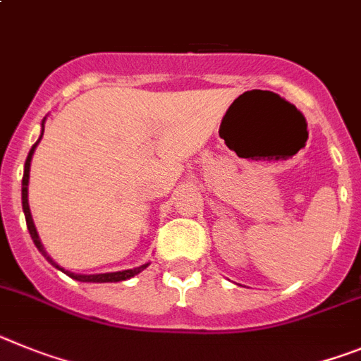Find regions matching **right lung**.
I'll list each match as a JSON object with an SVG mask.
<instances>
[{
	"label": "right lung",
	"mask_w": 361,
	"mask_h": 361,
	"mask_svg": "<svg viewBox=\"0 0 361 361\" xmlns=\"http://www.w3.org/2000/svg\"><path fill=\"white\" fill-rule=\"evenodd\" d=\"M43 130H45V120L42 121V136H43ZM42 136H39V140H42ZM39 140H37V142L34 143L32 149H30V152H29V156H27V161H25V171H23V181H21V203H23L25 219H27V227H29L30 238H32L34 245L37 247V250H39V252H42V255L45 256V258L49 259V262L52 263V265H54L56 269H59V271H63L65 274L71 276L72 280H78V281H92V283H109V281H123V280H128V278H133V276H136L137 272H142L143 269L149 267V263H145V265H142V267L127 269V271H118V272H105V274H74V272L65 271V269L59 267L58 263H56L54 259H52L49 255H47L45 249H43V245H42V240H39V236H37L36 225H34V219H32V214H30V207H29L30 161H32V154H34V150H36L37 143H39Z\"/></svg>",
	"instance_id": "add662e5"
}]
</instances>
